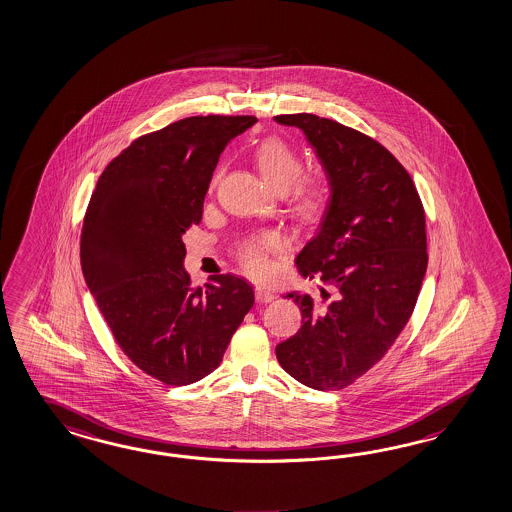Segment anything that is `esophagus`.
<instances>
[{
    "instance_id": "1",
    "label": "esophagus",
    "mask_w": 512,
    "mask_h": 512,
    "mask_svg": "<svg viewBox=\"0 0 512 512\" xmlns=\"http://www.w3.org/2000/svg\"><path fill=\"white\" fill-rule=\"evenodd\" d=\"M275 297L277 295H275L273 290H269L265 286H256V299H258V303H271Z\"/></svg>"
}]
</instances>
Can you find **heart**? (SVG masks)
Wrapping results in <instances>:
<instances>
[{
  "label": "heart",
  "mask_w": 512,
  "mask_h": 512,
  "mask_svg": "<svg viewBox=\"0 0 512 512\" xmlns=\"http://www.w3.org/2000/svg\"><path fill=\"white\" fill-rule=\"evenodd\" d=\"M256 166L263 177V181L278 192L286 194L297 183V179L303 174V159L295 151V147L284 142L282 138H267L256 149ZM329 189L320 179H308L299 183L295 190V209L303 217H312L318 211H322L327 204ZM280 249V241L275 235H263L256 241H250L241 250V258L247 265V269L262 275L267 269V254Z\"/></svg>",
  "instance_id": "1"
}]
</instances>
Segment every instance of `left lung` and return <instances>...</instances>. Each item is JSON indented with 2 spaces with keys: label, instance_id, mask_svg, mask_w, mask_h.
Returning <instances> with one entry per match:
<instances>
[{
  "label": "left lung",
  "instance_id": "obj_1",
  "mask_svg": "<svg viewBox=\"0 0 512 512\" xmlns=\"http://www.w3.org/2000/svg\"><path fill=\"white\" fill-rule=\"evenodd\" d=\"M305 134L329 181L316 232L297 254L301 277L318 278V303L288 297L303 325L277 346L280 366L303 385H351L393 346L421 292L428 254L421 198L404 166L366 136L314 114L273 117Z\"/></svg>",
  "mask_w": 512,
  "mask_h": 512
}]
</instances>
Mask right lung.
<instances>
[{
  "mask_svg": "<svg viewBox=\"0 0 512 512\" xmlns=\"http://www.w3.org/2000/svg\"><path fill=\"white\" fill-rule=\"evenodd\" d=\"M252 116H196L134 140L91 194L80 262L119 348L168 385H189L222 361L254 305L245 278L190 288L183 237L200 224L220 153Z\"/></svg>",
  "mask_w": 512,
  "mask_h": 512,
  "instance_id": "1",
  "label": "right lung"
}]
</instances>
